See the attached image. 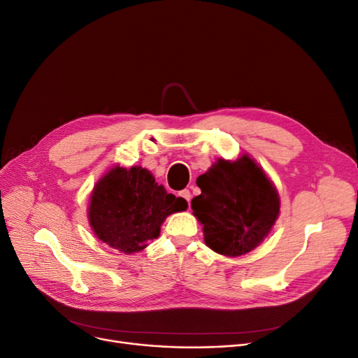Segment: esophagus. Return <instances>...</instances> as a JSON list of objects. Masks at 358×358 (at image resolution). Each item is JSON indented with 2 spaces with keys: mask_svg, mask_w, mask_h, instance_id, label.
Instances as JSON below:
<instances>
[{
  "mask_svg": "<svg viewBox=\"0 0 358 358\" xmlns=\"http://www.w3.org/2000/svg\"><path fill=\"white\" fill-rule=\"evenodd\" d=\"M178 194H180L182 199H185L187 201H190V200H192V193H190V190H187V189H185V190L180 192Z\"/></svg>",
  "mask_w": 358,
  "mask_h": 358,
  "instance_id": "esophagus-1",
  "label": "esophagus"
}]
</instances>
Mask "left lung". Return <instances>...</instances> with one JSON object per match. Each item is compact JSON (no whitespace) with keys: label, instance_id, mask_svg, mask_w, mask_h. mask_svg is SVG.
I'll return each mask as SVG.
<instances>
[{"label":"left lung","instance_id":"left-lung-1","mask_svg":"<svg viewBox=\"0 0 358 358\" xmlns=\"http://www.w3.org/2000/svg\"><path fill=\"white\" fill-rule=\"evenodd\" d=\"M201 194L192 200L203 224L204 242L213 251L238 257L262 242L280 212V199L264 171L247 155L219 159L197 178Z\"/></svg>","mask_w":358,"mask_h":358}]
</instances>
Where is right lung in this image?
Instances as JSON below:
<instances>
[{"mask_svg":"<svg viewBox=\"0 0 358 358\" xmlns=\"http://www.w3.org/2000/svg\"><path fill=\"white\" fill-rule=\"evenodd\" d=\"M189 208L182 197L168 194L148 169L115 166L94 187L90 224L99 239L124 254L146 247L159 235L168 215Z\"/></svg>","mask_w":358,"mask_h":358,"instance_id":"add662e5","label":"right lung"}]
</instances>
